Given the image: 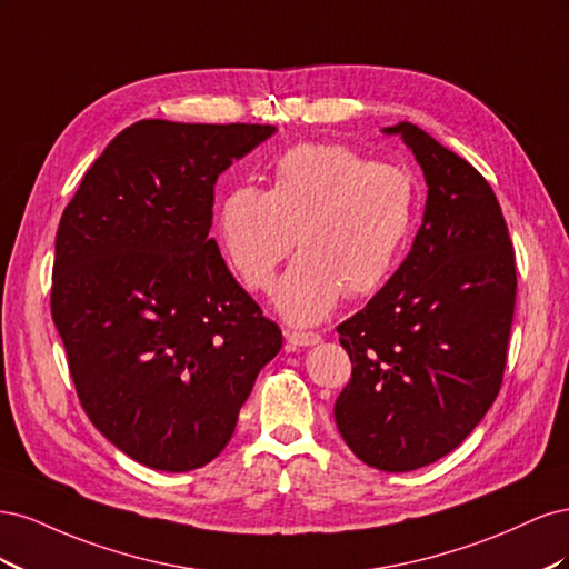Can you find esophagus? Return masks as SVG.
<instances>
[{
  "label": "esophagus",
  "mask_w": 569,
  "mask_h": 569,
  "mask_svg": "<svg viewBox=\"0 0 569 569\" xmlns=\"http://www.w3.org/2000/svg\"><path fill=\"white\" fill-rule=\"evenodd\" d=\"M287 349L295 351L301 347H313V343H320V335L318 332H303V330H287Z\"/></svg>",
  "instance_id": "1"
}]
</instances>
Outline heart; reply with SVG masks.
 <instances>
[{
    "mask_svg": "<svg viewBox=\"0 0 569 569\" xmlns=\"http://www.w3.org/2000/svg\"><path fill=\"white\" fill-rule=\"evenodd\" d=\"M416 216V192L401 168L375 163L341 144H297L274 163L272 187H234L218 211V239L237 278L266 289L297 244L301 256L274 287V308L313 325L343 289L380 287Z\"/></svg>",
    "mask_w": 569,
    "mask_h": 569,
    "instance_id": "heart-1",
    "label": "heart"
}]
</instances>
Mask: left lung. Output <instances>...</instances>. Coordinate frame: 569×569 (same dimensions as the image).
<instances>
[{
  "mask_svg": "<svg viewBox=\"0 0 569 569\" xmlns=\"http://www.w3.org/2000/svg\"><path fill=\"white\" fill-rule=\"evenodd\" d=\"M427 203L406 261L337 332L351 380L339 435L370 468L410 472L451 453L496 401L515 313V251L491 184L412 123Z\"/></svg>",
  "mask_w": 569,
  "mask_h": 569,
  "instance_id": "obj_1",
  "label": "left lung"
}]
</instances>
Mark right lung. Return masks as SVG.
<instances>
[{"mask_svg": "<svg viewBox=\"0 0 569 569\" xmlns=\"http://www.w3.org/2000/svg\"><path fill=\"white\" fill-rule=\"evenodd\" d=\"M274 126L140 120L84 173L66 206L51 318L92 425L163 472L226 449L261 368L282 349L222 261L213 187Z\"/></svg>", "mask_w": 569, "mask_h": 569, "instance_id": "1", "label": "right lung"}]
</instances>
